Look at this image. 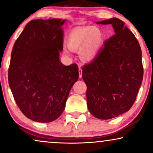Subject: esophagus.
I'll return each instance as SVG.
<instances>
[{
    "label": "esophagus",
    "mask_w": 153,
    "mask_h": 153,
    "mask_svg": "<svg viewBox=\"0 0 153 153\" xmlns=\"http://www.w3.org/2000/svg\"><path fill=\"white\" fill-rule=\"evenodd\" d=\"M79 76L80 78L82 76V69L81 67L79 68Z\"/></svg>",
    "instance_id": "1"
}]
</instances>
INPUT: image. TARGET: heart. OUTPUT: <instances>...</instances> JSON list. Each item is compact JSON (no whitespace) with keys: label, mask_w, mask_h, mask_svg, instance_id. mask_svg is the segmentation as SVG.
Masks as SVG:
<instances>
[{"label":"heart","mask_w":153,"mask_h":153,"mask_svg":"<svg viewBox=\"0 0 153 153\" xmlns=\"http://www.w3.org/2000/svg\"><path fill=\"white\" fill-rule=\"evenodd\" d=\"M104 40V33L97 26H84L73 29L68 36L67 45L71 50H79L80 58L91 61L98 55ZM65 52L69 53V49Z\"/></svg>","instance_id":"obj_1"}]
</instances>
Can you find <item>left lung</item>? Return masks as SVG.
Returning <instances> with one entry per match:
<instances>
[{"label": "left lung", "mask_w": 153, "mask_h": 153, "mask_svg": "<svg viewBox=\"0 0 153 153\" xmlns=\"http://www.w3.org/2000/svg\"><path fill=\"white\" fill-rule=\"evenodd\" d=\"M112 25L115 35L90 63L82 67L89 112L96 118H115L131 108L143 77L142 52L136 37L120 19L98 22Z\"/></svg>", "instance_id": "8db88e82"}]
</instances>
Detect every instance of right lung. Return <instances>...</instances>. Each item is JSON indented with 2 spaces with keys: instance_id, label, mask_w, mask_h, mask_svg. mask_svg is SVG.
<instances>
[{
  "instance_id": "right-lung-1",
  "label": "right lung",
  "mask_w": 153,
  "mask_h": 153,
  "mask_svg": "<svg viewBox=\"0 0 153 153\" xmlns=\"http://www.w3.org/2000/svg\"><path fill=\"white\" fill-rule=\"evenodd\" d=\"M65 21L31 20L11 52L9 86L18 108L34 121L49 123L59 118L79 79L76 64L65 66L59 60Z\"/></svg>"
}]
</instances>
